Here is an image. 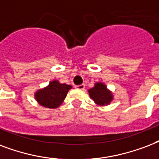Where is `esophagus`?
I'll list each match as a JSON object with an SVG mask.
<instances>
[{
  "instance_id": "34e87169",
  "label": "esophagus",
  "mask_w": 159,
  "mask_h": 159,
  "mask_svg": "<svg viewBox=\"0 0 159 159\" xmlns=\"http://www.w3.org/2000/svg\"><path fill=\"white\" fill-rule=\"evenodd\" d=\"M75 89H80V90H83L84 89V84H80V85H76Z\"/></svg>"
}]
</instances>
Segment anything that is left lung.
Returning <instances> with one entry per match:
<instances>
[{
  "mask_svg": "<svg viewBox=\"0 0 159 159\" xmlns=\"http://www.w3.org/2000/svg\"><path fill=\"white\" fill-rule=\"evenodd\" d=\"M88 92L89 97L99 106L109 105L114 99L113 93L107 89V86L104 83L101 82H96L93 88L89 89Z\"/></svg>",
  "mask_w": 159,
  "mask_h": 159,
  "instance_id": "left-lung-1",
  "label": "left lung"
}]
</instances>
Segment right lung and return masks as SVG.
I'll return each instance as SVG.
<instances>
[{
    "mask_svg": "<svg viewBox=\"0 0 159 159\" xmlns=\"http://www.w3.org/2000/svg\"><path fill=\"white\" fill-rule=\"evenodd\" d=\"M72 86L52 80L46 87L38 89L35 99L40 105L48 109H56L62 104Z\"/></svg>",
    "mask_w": 159,
    "mask_h": 159,
    "instance_id": "obj_1",
    "label": "right lung"
}]
</instances>
